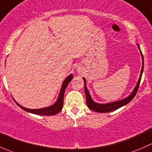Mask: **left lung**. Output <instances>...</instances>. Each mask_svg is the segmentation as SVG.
I'll return each mask as SVG.
<instances>
[{
	"mask_svg": "<svg viewBox=\"0 0 152 152\" xmlns=\"http://www.w3.org/2000/svg\"><path fill=\"white\" fill-rule=\"evenodd\" d=\"M139 49H140V47H139V45H137ZM140 53H141L142 56V69L141 71H140V78H139V80L137 82V85L136 87H134V90H133L132 93H131L130 96H129L128 97L126 98V99H122L121 101H118V102H112V103H108V104H98L96 103L95 102H93V99H91V96H90V93H89L88 90H87V87H86L85 82L86 80L85 78H83V80L85 82V96H86V102H87V105L90 110H93V111L98 112V113H109V112L111 111H114V110H117V109L120 108V107H123V106L126 105V104H128L129 102H131L134 97L135 96L136 93H137V90L139 88V85H140V80H141V77H142V71H143V56H142V53L140 50Z\"/></svg>",
	"mask_w": 152,
	"mask_h": 152,
	"instance_id": "1",
	"label": "left lung"
}]
</instances>
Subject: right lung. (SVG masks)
Returning a JSON list of instances; mask_svg holds the SVG:
<instances>
[{"instance_id":"add662e5","label":"right lung","mask_w":152,"mask_h":152,"mask_svg":"<svg viewBox=\"0 0 152 152\" xmlns=\"http://www.w3.org/2000/svg\"><path fill=\"white\" fill-rule=\"evenodd\" d=\"M73 76L72 74H70V76H68L66 79L64 80L63 83H62V87H61L60 93H59V97H58L57 101H56V103L48 107H45V108H41V109H37V110H31V109H27L26 107H22L21 105H20L19 104H16L19 106L20 108H22L23 110H25V111L28 112V113H33V114L39 115H56L57 113H59V112L62 110V107H63V102H64V94H65V89H66L67 85L70 83V82L71 81V79H73Z\"/></svg>"}]
</instances>
